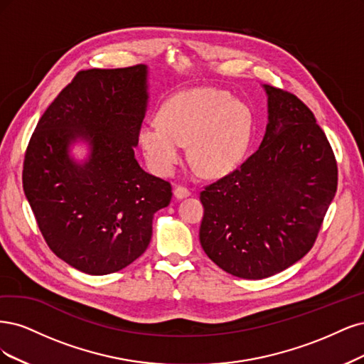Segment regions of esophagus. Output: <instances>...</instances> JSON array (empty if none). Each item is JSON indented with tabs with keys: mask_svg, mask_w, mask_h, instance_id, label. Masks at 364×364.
I'll list each match as a JSON object with an SVG mask.
<instances>
[{
	"mask_svg": "<svg viewBox=\"0 0 364 364\" xmlns=\"http://www.w3.org/2000/svg\"><path fill=\"white\" fill-rule=\"evenodd\" d=\"M173 195L177 199H183V198L191 196V191L187 189L186 186H177V187H175V191H173Z\"/></svg>",
	"mask_w": 364,
	"mask_h": 364,
	"instance_id": "1",
	"label": "esophagus"
}]
</instances>
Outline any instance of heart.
<instances>
[{
  "label": "heart",
  "mask_w": 364,
  "mask_h": 364,
  "mask_svg": "<svg viewBox=\"0 0 364 364\" xmlns=\"http://www.w3.org/2000/svg\"><path fill=\"white\" fill-rule=\"evenodd\" d=\"M159 125L140 130V145L151 166L168 175L189 145L192 166L204 177L228 173L242 161L251 139V116L225 90L193 89L161 105Z\"/></svg>",
  "instance_id": "heart-1"
}]
</instances>
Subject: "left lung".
Masks as SVG:
<instances>
[{
  "label": "left lung",
  "mask_w": 364,
  "mask_h": 364,
  "mask_svg": "<svg viewBox=\"0 0 364 364\" xmlns=\"http://www.w3.org/2000/svg\"><path fill=\"white\" fill-rule=\"evenodd\" d=\"M269 124L260 148L204 187L203 250L225 272L262 279L301 260L337 191V161L313 112L264 85Z\"/></svg>",
  "instance_id": "1"
}]
</instances>
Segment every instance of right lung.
Masks as SVG:
<instances>
[{
	"label": "right lung",
	"mask_w": 364,
	"mask_h": 364,
	"mask_svg": "<svg viewBox=\"0 0 364 364\" xmlns=\"http://www.w3.org/2000/svg\"><path fill=\"white\" fill-rule=\"evenodd\" d=\"M148 101L146 66L86 69L45 110L28 142L22 186L50 250L90 275L118 272L145 252L152 218L172 186L139 166L134 146ZM91 145L77 166L67 148Z\"/></svg>",
	"instance_id": "obj_1"
}]
</instances>
